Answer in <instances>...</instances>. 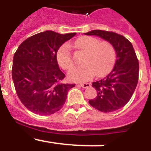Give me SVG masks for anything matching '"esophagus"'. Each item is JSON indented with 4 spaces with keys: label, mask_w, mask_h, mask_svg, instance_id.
<instances>
[{
    "label": "esophagus",
    "mask_w": 151,
    "mask_h": 151,
    "mask_svg": "<svg viewBox=\"0 0 151 151\" xmlns=\"http://www.w3.org/2000/svg\"><path fill=\"white\" fill-rule=\"evenodd\" d=\"M80 86L83 88H89L91 86L90 83H80Z\"/></svg>",
    "instance_id": "34e87169"
}]
</instances>
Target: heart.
<instances>
[{
    "label": "heart",
    "mask_w": 151,
    "mask_h": 151,
    "mask_svg": "<svg viewBox=\"0 0 151 151\" xmlns=\"http://www.w3.org/2000/svg\"><path fill=\"white\" fill-rule=\"evenodd\" d=\"M75 45L85 52L82 60L83 65L70 70L69 77L77 82H85L97 74L101 76L110 70L116 59V50L113 45L107 41H100L97 38L86 36L76 41ZM60 66L69 70L74 66L71 48L68 44L60 47L57 54Z\"/></svg>",
    "instance_id": "heart-1"
}]
</instances>
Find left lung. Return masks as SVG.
I'll return each mask as SVG.
<instances>
[{"instance_id":"1","label":"left lung","mask_w":151,"mask_h":151,"mask_svg":"<svg viewBox=\"0 0 151 151\" xmlns=\"http://www.w3.org/2000/svg\"><path fill=\"white\" fill-rule=\"evenodd\" d=\"M85 35L99 36L109 41L116 52L113 69L104 78L92 83L97 94L88 101L91 106L99 111H116L129 102L138 84L139 63L135 52L127 38L113 32L92 30Z\"/></svg>"}]
</instances>
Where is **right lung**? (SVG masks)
Returning a JSON list of instances; mask_svg holds the SVG:
<instances>
[{
  "mask_svg": "<svg viewBox=\"0 0 151 151\" xmlns=\"http://www.w3.org/2000/svg\"><path fill=\"white\" fill-rule=\"evenodd\" d=\"M76 33L61 35L45 31L26 39L19 46L13 60L12 78L16 91L28 110L39 115L60 110L67 93L75 84H63L57 53L61 45Z\"/></svg>",
  "mask_w": 151,
  "mask_h": 151,
  "instance_id": "obj_1",
  "label": "right lung"
}]
</instances>
